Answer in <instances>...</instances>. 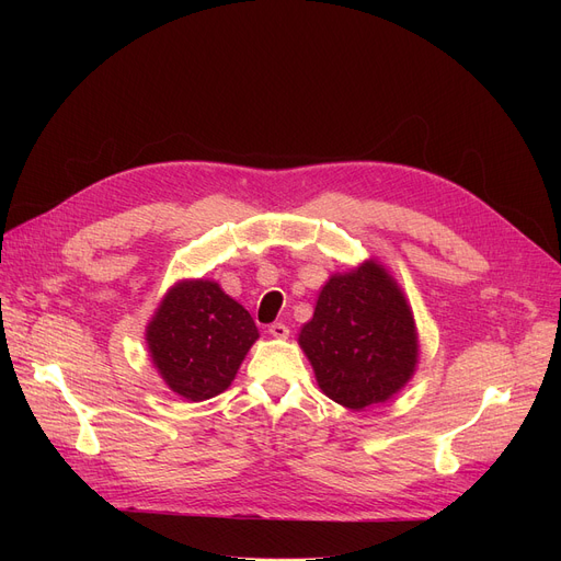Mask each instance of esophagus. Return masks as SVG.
Segmentation results:
<instances>
[{
    "instance_id": "34e87169",
    "label": "esophagus",
    "mask_w": 561,
    "mask_h": 561,
    "mask_svg": "<svg viewBox=\"0 0 561 561\" xmlns=\"http://www.w3.org/2000/svg\"><path fill=\"white\" fill-rule=\"evenodd\" d=\"M268 334L275 336V339H286L288 336V328L284 325V322H273V325L268 328Z\"/></svg>"
}]
</instances>
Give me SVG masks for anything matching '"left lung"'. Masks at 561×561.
I'll return each instance as SVG.
<instances>
[{
  "label": "left lung",
  "instance_id": "obj_1",
  "mask_svg": "<svg viewBox=\"0 0 561 561\" xmlns=\"http://www.w3.org/2000/svg\"><path fill=\"white\" fill-rule=\"evenodd\" d=\"M300 345L322 393L347 409L398 393L419 355L414 316L396 282L373 261L322 286Z\"/></svg>",
  "mask_w": 561,
  "mask_h": 561
}]
</instances>
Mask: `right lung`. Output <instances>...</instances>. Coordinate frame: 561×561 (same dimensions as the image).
Instances as JSON below:
<instances>
[{"mask_svg":"<svg viewBox=\"0 0 561 561\" xmlns=\"http://www.w3.org/2000/svg\"><path fill=\"white\" fill-rule=\"evenodd\" d=\"M256 339L252 316L204 279L176 284L147 328L165 385L193 402L222 393Z\"/></svg>","mask_w":561,"mask_h":561,"instance_id":"obj_1","label":"right lung"}]
</instances>
